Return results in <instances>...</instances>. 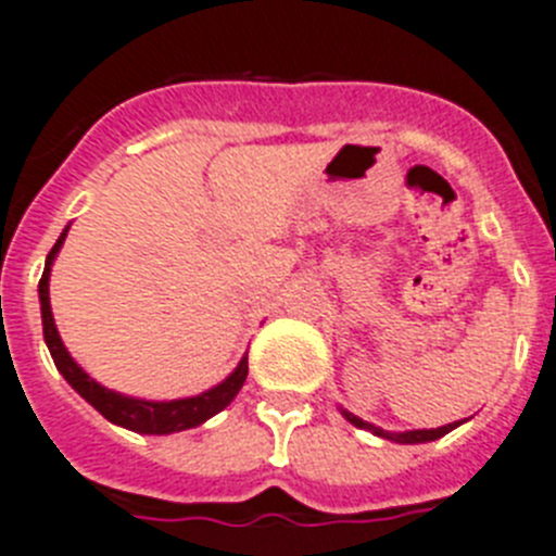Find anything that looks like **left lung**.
Segmentation results:
<instances>
[{"label": "left lung", "mask_w": 556, "mask_h": 556, "mask_svg": "<svg viewBox=\"0 0 556 556\" xmlns=\"http://www.w3.org/2000/svg\"><path fill=\"white\" fill-rule=\"evenodd\" d=\"M344 418H348L353 427L358 429H370L372 435H379V438H387V441H395V444H427V441H435V438L446 435V432H452V429L458 427L460 421L455 424H446V427H438V429H413V432H384V429L379 427H372V424L362 421V418H356L353 413H344Z\"/></svg>", "instance_id": "8db88e82"}]
</instances>
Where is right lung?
Here are the masks:
<instances>
[{
	"label": "right lung",
	"instance_id": "add662e5",
	"mask_svg": "<svg viewBox=\"0 0 556 556\" xmlns=\"http://www.w3.org/2000/svg\"><path fill=\"white\" fill-rule=\"evenodd\" d=\"M64 237H67V228H64V235L55 240V245L48 254V265H45V274H41L39 279V302L41 325H45V342H48L50 356H53L59 372L67 379V384L73 387L87 404H92L98 413L104 415L106 421L132 429V432H143V435H169V432H180V429L200 427V424L208 421L212 415L226 409L228 404L235 401V395L240 393L245 376H249V356L242 358L240 365H237V370L231 372L223 384L212 387V390L194 395V399L180 401H138L127 399V395L112 393L106 387L96 384V381L70 358L67 348L62 344V336L55 330L53 311H50V265H53L55 254L62 249Z\"/></svg>",
	"mask_w": 556,
	"mask_h": 556
}]
</instances>
